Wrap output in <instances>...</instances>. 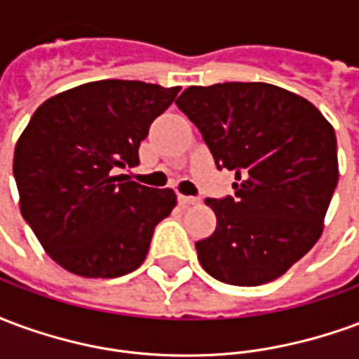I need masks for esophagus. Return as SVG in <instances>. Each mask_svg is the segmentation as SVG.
<instances>
[{
	"label": "esophagus",
	"mask_w": 359,
	"mask_h": 359,
	"mask_svg": "<svg viewBox=\"0 0 359 359\" xmlns=\"http://www.w3.org/2000/svg\"><path fill=\"white\" fill-rule=\"evenodd\" d=\"M179 202L182 208H188V205H196V203H200V198H196V196H179Z\"/></svg>",
	"instance_id": "34e87169"
}]
</instances>
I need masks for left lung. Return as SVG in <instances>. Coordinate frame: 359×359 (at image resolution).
I'll list each match as a JSON object with an SVG mask.
<instances>
[{
  "label": "left lung",
  "instance_id": "8db88e82",
  "mask_svg": "<svg viewBox=\"0 0 359 359\" xmlns=\"http://www.w3.org/2000/svg\"><path fill=\"white\" fill-rule=\"evenodd\" d=\"M179 109L202 133L234 194L205 203L215 231L196 242L211 277L257 286L285 275L313 248L339 182L337 136L313 103L265 82L190 86Z\"/></svg>",
  "mask_w": 359,
  "mask_h": 359
}]
</instances>
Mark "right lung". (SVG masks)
<instances>
[{
  "mask_svg": "<svg viewBox=\"0 0 359 359\" xmlns=\"http://www.w3.org/2000/svg\"><path fill=\"white\" fill-rule=\"evenodd\" d=\"M179 90L97 81L53 95L34 111L15 146L13 175L22 217L63 269L113 278L146 259L154 229L177 196L117 172L140 163V142Z\"/></svg>",
  "mask_w": 359,
  "mask_h": 359,
  "instance_id": "add662e5",
  "label": "right lung"
}]
</instances>
